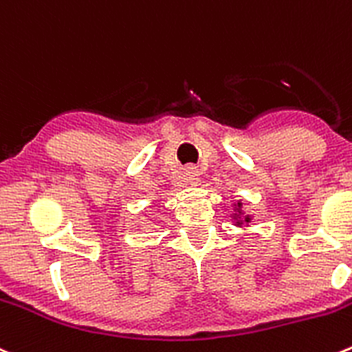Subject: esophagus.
Here are the masks:
<instances>
[{
    "mask_svg": "<svg viewBox=\"0 0 352 352\" xmlns=\"http://www.w3.org/2000/svg\"><path fill=\"white\" fill-rule=\"evenodd\" d=\"M184 179H186V182L190 184V186H197V184H199V179H201L199 168L194 165L186 166V168H184Z\"/></svg>",
    "mask_w": 352,
    "mask_h": 352,
    "instance_id": "34e87169",
    "label": "esophagus"
}]
</instances>
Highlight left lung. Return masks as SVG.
Here are the masks:
<instances>
[{
  "label": "left lung",
  "instance_id": "1",
  "mask_svg": "<svg viewBox=\"0 0 352 352\" xmlns=\"http://www.w3.org/2000/svg\"><path fill=\"white\" fill-rule=\"evenodd\" d=\"M237 206L239 208H241V203H237ZM239 213H241V211H239ZM249 220H251V218H249V217H244V220H241V218H239V220H237V225H241L242 223V221H245V223H248V221Z\"/></svg>",
  "mask_w": 352,
  "mask_h": 352
}]
</instances>
